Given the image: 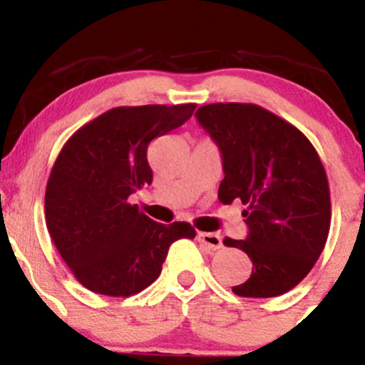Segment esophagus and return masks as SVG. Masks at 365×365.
I'll return each instance as SVG.
<instances>
[{"mask_svg":"<svg viewBox=\"0 0 365 365\" xmlns=\"http://www.w3.org/2000/svg\"><path fill=\"white\" fill-rule=\"evenodd\" d=\"M197 240L206 245L210 251H217V249L222 247V238L217 233H205V231H201V233H197Z\"/></svg>","mask_w":365,"mask_h":365,"instance_id":"obj_1","label":"esophagus"}]
</instances>
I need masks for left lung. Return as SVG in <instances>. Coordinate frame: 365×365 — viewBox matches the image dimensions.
Instances as JSON below:
<instances>
[{
  "instance_id": "obj_1",
  "label": "left lung",
  "mask_w": 365,
  "mask_h": 365,
  "mask_svg": "<svg viewBox=\"0 0 365 365\" xmlns=\"http://www.w3.org/2000/svg\"><path fill=\"white\" fill-rule=\"evenodd\" d=\"M196 118L222 155L219 201L245 205L247 238H224L252 261L251 277L233 293L270 298L289 292L329 237L330 190L318 152L297 127L256 104H208Z\"/></svg>"
}]
</instances>
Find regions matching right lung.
<instances>
[{
  "label": "right lung",
  "instance_id": "obj_1",
  "mask_svg": "<svg viewBox=\"0 0 365 365\" xmlns=\"http://www.w3.org/2000/svg\"><path fill=\"white\" fill-rule=\"evenodd\" d=\"M196 104L114 108L65 143L46 189V222L77 281L93 293L130 297L160 275L189 222H155L128 203L153 180L148 146L192 116Z\"/></svg>",
  "mask_w": 365,
  "mask_h": 365
}]
</instances>
